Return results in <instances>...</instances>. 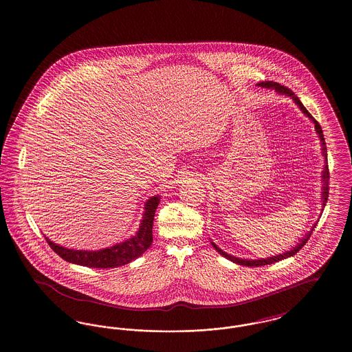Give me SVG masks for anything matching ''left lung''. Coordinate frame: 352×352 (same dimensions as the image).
Here are the masks:
<instances>
[{
	"label": "left lung",
	"mask_w": 352,
	"mask_h": 352,
	"mask_svg": "<svg viewBox=\"0 0 352 352\" xmlns=\"http://www.w3.org/2000/svg\"><path fill=\"white\" fill-rule=\"evenodd\" d=\"M258 85H261V87H267V88H274L277 92H280V94H285V95H287V96H292L293 98V100L296 101V104H298V107L301 108L302 112L307 116V118H311V121L316 124V129H317V133L319 134V138H320V141H322V146H323V155L327 158V153H326V144H324V138H323V132H322V128H320V125H319L318 121L316 120V118H313L309 112H307V109L303 107V104H302L300 99L287 88V87H285V85H281V84L276 83V82H263V83L258 84ZM329 178H330V173H329V165H326L324 166V171H323V181H324V186H323V192H322V195H323V207L326 206V201H327V198H329ZM316 228V226L311 228V231L309 232V234H306L305 237H303V240H302L301 243L296 247V248H293L292 251L285 252L283 254H278V256H273V257H269V258H261V260H243V258H237V257H234V256H231V254H228V253H226V252L221 251L220 248H218L214 243H212V245H214V248L217 250V251L221 254V256H224L226 258H228V260H231V261H234L236 264H240V265H245V267H263V265H269V264H273V263H277V261H281V260H284V258H287V257H290V256H294L297 252L301 250L302 247L307 243V240L310 239V236H311V232H313V230Z\"/></svg>",
	"instance_id": "obj_1"
}]
</instances>
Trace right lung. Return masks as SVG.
I'll list each match as a JSON object with an SVG mask.
<instances>
[{"mask_svg": "<svg viewBox=\"0 0 352 352\" xmlns=\"http://www.w3.org/2000/svg\"><path fill=\"white\" fill-rule=\"evenodd\" d=\"M158 201V197H151V199L146 201L145 214L135 236L111 248H105L100 251H74L52 243L47 237L46 240L51 250L68 263L88 268H118L133 261L134 258L140 257L151 247L153 243V220Z\"/></svg>", "mask_w": 352, "mask_h": 352, "instance_id": "1", "label": "right lung"}]
</instances>
